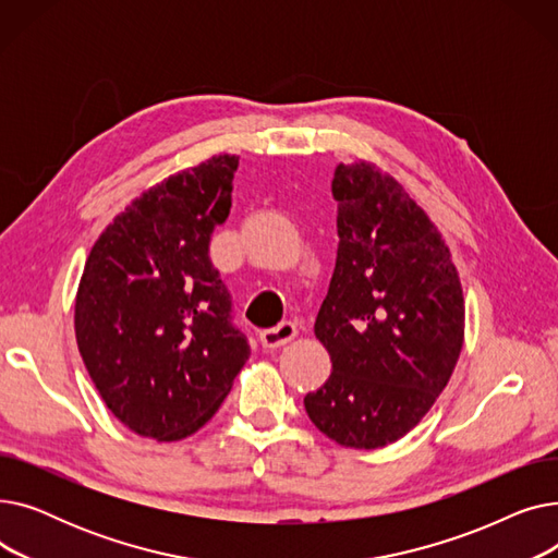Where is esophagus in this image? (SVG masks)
<instances>
[{
	"instance_id": "obj_1",
	"label": "esophagus",
	"mask_w": 558,
	"mask_h": 558,
	"mask_svg": "<svg viewBox=\"0 0 558 558\" xmlns=\"http://www.w3.org/2000/svg\"><path fill=\"white\" fill-rule=\"evenodd\" d=\"M296 335H299L296 326L291 324V320H282V324L276 326V328L262 330V332H259V341H262L264 348H280V345L289 343Z\"/></svg>"
}]
</instances>
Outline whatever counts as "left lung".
Instances as JSON below:
<instances>
[{
  "mask_svg": "<svg viewBox=\"0 0 558 558\" xmlns=\"http://www.w3.org/2000/svg\"><path fill=\"white\" fill-rule=\"evenodd\" d=\"M339 248L314 335L332 373L305 396L310 421L343 448H385L429 412L457 366L465 307L452 253L391 173L337 165Z\"/></svg>",
  "mask_w": 558,
  "mask_h": 558,
  "instance_id": "1",
  "label": "left lung"
}]
</instances>
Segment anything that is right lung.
Listing matches in <instances>:
<instances>
[{"label": "right lung", "instance_id": "obj_1", "mask_svg": "<svg viewBox=\"0 0 558 558\" xmlns=\"http://www.w3.org/2000/svg\"><path fill=\"white\" fill-rule=\"evenodd\" d=\"M238 165L223 154L171 173L133 198L85 259L78 353L114 418L156 441L208 423L251 355L208 257Z\"/></svg>", "mask_w": 558, "mask_h": 558}]
</instances>
